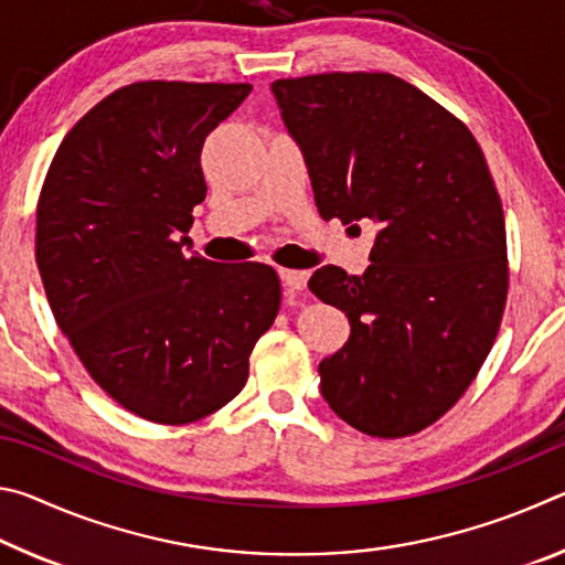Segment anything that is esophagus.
Returning a JSON list of instances; mask_svg holds the SVG:
<instances>
[{
    "instance_id": "esophagus-1",
    "label": "esophagus",
    "mask_w": 565,
    "mask_h": 565,
    "mask_svg": "<svg viewBox=\"0 0 565 565\" xmlns=\"http://www.w3.org/2000/svg\"><path fill=\"white\" fill-rule=\"evenodd\" d=\"M279 276H281L284 286H289V289H294V291H303L306 281H309V274L296 271V269H281Z\"/></svg>"
}]
</instances>
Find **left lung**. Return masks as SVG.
<instances>
[{
    "label": "left lung",
    "mask_w": 565,
    "mask_h": 565,
    "mask_svg": "<svg viewBox=\"0 0 565 565\" xmlns=\"http://www.w3.org/2000/svg\"><path fill=\"white\" fill-rule=\"evenodd\" d=\"M271 92L319 214L376 226L366 271L321 266L309 281L351 323L319 363L321 394L363 434H416L463 396L509 291L505 218L483 151L394 74H313Z\"/></svg>",
    "instance_id": "left-lung-1"
}]
</instances>
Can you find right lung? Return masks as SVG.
I'll return each instance as SVG.
<instances>
[{"instance_id":"obj_1","label":"right lung","mask_w":565,"mask_h":565,"mask_svg":"<svg viewBox=\"0 0 565 565\" xmlns=\"http://www.w3.org/2000/svg\"><path fill=\"white\" fill-rule=\"evenodd\" d=\"M248 84L137 82L84 114L36 209V266L56 323L107 394L154 424L228 404L281 303L266 264L186 254L204 139Z\"/></svg>"}]
</instances>
